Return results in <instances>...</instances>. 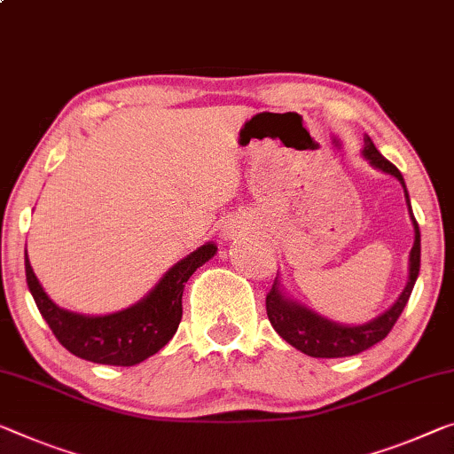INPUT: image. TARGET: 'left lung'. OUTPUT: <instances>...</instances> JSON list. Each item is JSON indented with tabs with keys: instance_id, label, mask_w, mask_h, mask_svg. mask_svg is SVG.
I'll return each mask as SVG.
<instances>
[{
	"instance_id": "8db88e82",
	"label": "left lung",
	"mask_w": 454,
	"mask_h": 454,
	"mask_svg": "<svg viewBox=\"0 0 454 454\" xmlns=\"http://www.w3.org/2000/svg\"><path fill=\"white\" fill-rule=\"evenodd\" d=\"M369 164L375 166V168L392 174L400 184L403 186V194H406V203L410 211V219H412L414 225V246L410 251V276L406 288L402 290V294L397 296L395 302L389 306V309L380 315L378 318L369 320L365 325H339L333 323L329 318H323L317 312L306 309L296 300H290L282 292L280 280H274V286L268 292L266 296V310L271 326H274L276 333L296 347L298 351H302L310 357H323V359H333V357H351V355H357L365 348L373 347L387 337V333L392 331L395 320L400 318L403 306L408 304L410 294H412V288L416 284L418 271H420V227L412 215V207H410V197L406 191V183H403L402 172L395 168V166L389 162V160L380 154V150L375 148L372 137H364V152H361Z\"/></svg>"
}]
</instances>
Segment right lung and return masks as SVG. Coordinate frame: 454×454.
Segmentation results:
<instances>
[{
	"mask_svg": "<svg viewBox=\"0 0 454 454\" xmlns=\"http://www.w3.org/2000/svg\"><path fill=\"white\" fill-rule=\"evenodd\" d=\"M215 254L217 246L211 241L205 243L174 263L139 302L103 317L76 315L54 304L34 274L27 251L26 282L42 318L67 351L93 364L129 367L152 357L174 337L183 318L184 284Z\"/></svg>",
	"mask_w": 454,
	"mask_h": 454,
	"instance_id": "1",
	"label": "right lung"
}]
</instances>
